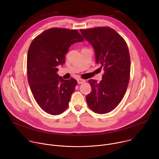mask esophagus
Listing matches in <instances>:
<instances>
[{"label":"esophagus","mask_w":159,"mask_h":159,"mask_svg":"<svg viewBox=\"0 0 159 159\" xmlns=\"http://www.w3.org/2000/svg\"><path fill=\"white\" fill-rule=\"evenodd\" d=\"M85 82V80H83V79H77V82L79 84H83Z\"/></svg>","instance_id":"1"}]
</instances>
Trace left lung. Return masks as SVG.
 <instances>
[{
    "label": "left lung",
    "instance_id": "8db88e82",
    "mask_svg": "<svg viewBox=\"0 0 159 159\" xmlns=\"http://www.w3.org/2000/svg\"><path fill=\"white\" fill-rule=\"evenodd\" d=\"M93 46L97 64L104 69L102 80L90 79V93L86 96L88 106L94 112L106 114L121 101L128 87L130 57L125 39L109 27L80 30Z\"/></svg>",
    "mask_w": 159,
    "mask_h": 159
}]
</instances>
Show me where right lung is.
<instances>
[{
  "instance_id": "add662e5",
  "label": "right lung",
  "mask_w": 159,
  "mask_h": 159,
  "mask_svg": "<svg viewBox=\"0 0 159 159\" xmlns=\"http://www.w3.org/2000/svg\"><path fill=\"white\" fill-rule=\"evenodd\" d=\"M76 30L51 28L31 42L28 52V80L39 107L52 115L62 113L69 106L77 82L64 80L57 74V66L65 62V55L72 44L83 41Z\"/></svg>"
}]
</instances>
